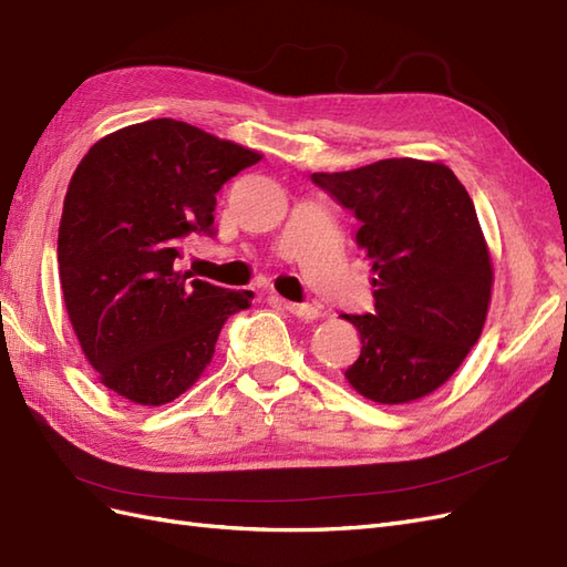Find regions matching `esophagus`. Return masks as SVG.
Returning a JSON list of instances; mask_svg holds the SVG:
<instances>
[{
	"label": "esophagus",
	"instance_id": "34e87169",
	"mask_svg": "<svg viewBox=\"0 0 567 567\" xmlns=\"http://www.w3.org/2000/svg\"><path fill=\"white\" fill-rule=\"evenodd\" d=\"M281 302L290 315H296L300 319H317L321 315L319 305H312V302H288V300H281Z\"/></svg>",
	"mask_w": 567,
	"mask_h": 567
}]
</instances>
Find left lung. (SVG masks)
I'll return each instance as SVG.
<instances>
[{
	"instance_id": "obj_1",
	"label": "left lung",
	"mask_w": 567,
	"mask_h": 567,
	"mask_svg": "<svg viewBox=\"0 0 567 567\" xmlns=\"http://www.w3.org/2000/svg\"><path fill=\"white\" fill-rule=\"evenodd\" d=\"M312 181L355 214V243L372 259L374 312L343 315L362 343L348 384L381 405L420 401L463 364L492 302L472 197L446 164L410 157Z\"/></svg>"
}]
</instances>
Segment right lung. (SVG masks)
I'll return each instance as SVG.
<instances>
[{"mask_svg": "<svg viewBox=\"0 0 567 567\" xmlns=\"http://www.w3.org/2000/svg\"><path fill=\"white\" fill-rule=\"evenodd\" d=\"M262 155L186 121L152 118L104 135L75 166L59 221V281L71 327L102 384L135 405L186 393L224 321L250 308L178 269L188 234H214L228 178Z\"/></svg>", "mask_w": 567, "mask_h": 567, "instance_id": "add662e5", "label": "right lung"}]
</instances>
